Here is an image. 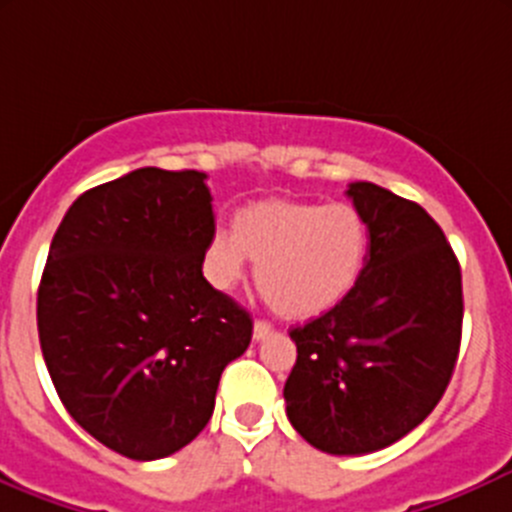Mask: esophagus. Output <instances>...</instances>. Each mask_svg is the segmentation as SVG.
Segmentation results:
<instances>
[{
	"mask_svg": "<svg viewBox=\"0 0 512 512\" xmlns=\"http://www.w3.org/2000/svg\"><path fill=\"white\" fill-rule=\"evenodd\" d=\"M272 334V327L267 322H255V327H252V339L255 342H262V339H267Z\"/></svg>",
	"mask_w": 512,
	"mask_h": 512,
	"instance_id": "esophagus-1",
	"label": "esophagus"
}]
</instances>
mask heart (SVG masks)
Instances as JSON below:
<instances>
[{
	"instance_id": "1",
	"label": "heart",
	"mask_w": 512,
	"mask_h": 512,
	"mask_svg": "<svg viewBox=\"0 0 512 512\" xmlns=\"http://www.w3.org/2000/svg\"><path fill=\"white\" fill-rule=\"evenodd\" d=\"M369 250V220L356 205L270 198L237 210L232 235H210L203 270L210 285L232 292L250 260L277 314L314 319L359 287Z\"/></svg>"
}]
</instances>
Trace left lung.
<instances>
[{"label":"left lung","mask_w":512,"mask_h":512,"mask_svg":"<svg viewBox=\"0 0 512 512\" xmlns=\"http://www.w3.org/2000/svg\"><path fill=\"white\" fill-rule=\"evenodd\" d=\"M347 195L369 220L359 287L289 332L287 418L314 448L361 456L414 431L441 401L461 347V267L436 220L374 183Z\"/></svg>","instance_id":"1"}]
</instances>
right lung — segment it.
<instances>
[{"instance_id":"obj_1","label":"right lung","mask_w":512,"mask_h":512,"mask_svg":"<svg viewBox=\"0 0 512 512\" xmlns=\"http://www.w3.org/2000/svg\"><path fill=\"white\" fill-rule=\"evenodd\" d=\"M208 175L138 168L74 200L36 299L41 354L61 404L133 461L188 446L252 319L203 277L215 235Z\"/></svg>"}]
</instances>
